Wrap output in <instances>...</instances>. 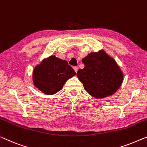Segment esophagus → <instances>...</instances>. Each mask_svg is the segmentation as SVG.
<instances>
[{
  "label": "esophagus",
  "mask_w": 147,
  "mask_h": 147,
  "mask_svg": "<svg viewBox=\"0 0 147 147\" xmlns=\"http://www.w3.org/2000/svg\"><path fill=\"white\" fill-rule=\"evenodd\" d=\"M73 69H74V71H75L76 73H77V71H78V67H73Z\"/></svg>",
  "instance_id": "1"
}]
</instances>
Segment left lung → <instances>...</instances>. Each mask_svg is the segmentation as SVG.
<instances>
[{
    "instance_id": "left-lung-1",
    "label": "left lung",
    "mask_w": 147,
    "mask_h": 147,
    "mask_svg": "<svg viewBox=\"0 0 147 147\" xmlns=\"http://www.w3.org/2000/svg\"><path fill=\"white\" fill-rule=\"evenodd\" d=\"M84 68L77 77L85 90L96 99L112 96L123 81V73L115 60L104 49L91 52L82 59Z\"/></svg>"
}]
</instances>
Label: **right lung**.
<instances>
[{"instance_id": "1", "label": "right lung", "mask_w": 147, "mask_h": 147, "mask_svg": "<svg viewBox=\"0 0 147 147\" xmlns=\"http://www.w3.org/2000/svg\"><path fill=\"white\" fill-rule=\"evenodd\" d=\"M76 74L67 61L55 55L43 59L35 66L32 73L34 86L46 95H53L63 88L65 83Z\"/></svg>"}]
</instances>
